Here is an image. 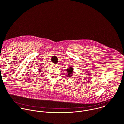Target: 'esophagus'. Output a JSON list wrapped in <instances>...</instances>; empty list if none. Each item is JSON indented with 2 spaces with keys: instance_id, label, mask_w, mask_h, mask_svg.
I'll return each instance as SVG.
<instances>
[{
  "instance_id": "1",
  "label": "esophagus",
  "mask_w": 124,
  "mask_h": 124,
  "mask_svg": "<svg viewBox=\"0 0 124 124\" xmlns=\"http://www.w3.org/2000/svg\"><path fill=\"white\" fill-rule=\"evenodd\" d=\"M52 66H57V64H52Z\"/></svg>"
}]
</instances>
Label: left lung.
<instances>
[{"mask_svg": "<svg viewBox=\"0 0 124 124\" xmlns=\"http://www.w3.org/2000/svg\"><path fill=\"white\" fill-rule=\"evenodd\" d=\"M66 70H67V74H68L67 76H68V77H71V76L73 75V72H74L73 69L71 67H70L68 68Z\"/></svg>", "mask_w": 124, "mask_h": 124, "instance_id": "1", "label": "left lung"}]
</instances>
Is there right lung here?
<instances>
[{"instance_id":"right-lung-1","label":"right lung","mask_w":124,"mask_h":124,"mask_svg":"<svg viewBox=\"0 0 124 124\" xmlns=\"http://www.w3.org/2000/svg\"><path fill=\"white\" fill-rule=\"evenodd\" d=\"M41 70H40V69H39V72H41Z\"/></svg>"}]
</instances>
